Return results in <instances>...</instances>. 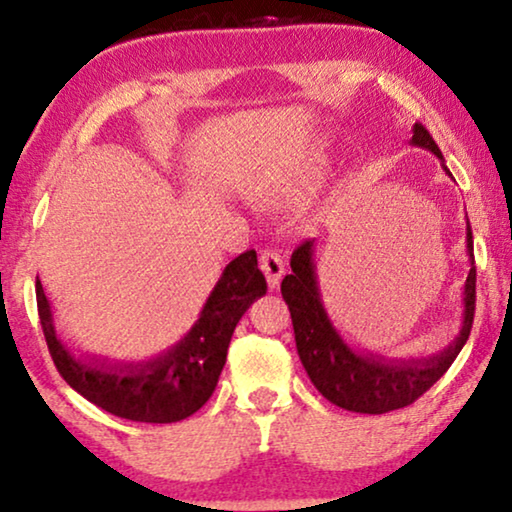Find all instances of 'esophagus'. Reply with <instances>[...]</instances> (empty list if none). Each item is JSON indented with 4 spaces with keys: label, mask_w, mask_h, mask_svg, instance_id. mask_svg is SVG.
Wrapping results in <instances>:
<instances>
[{
    "label": "esophagus",
    "mask_w": 512,
    "mask_h": 512,
    "mask_svg": "<svg viewBox=\"0 0 512 512\" xmlns=\"http://www.w3.org/2000/svg\"><path fill=\"white\" fill-rule=\"evenodd\" d=\"M261 270L265 279H268V286L272 291L279 289V282H282L284 277V261L282 256L277 254V251H263L261 254Z\"/></svg>",
    "instance_id": "34e87169"
}]
</instances>
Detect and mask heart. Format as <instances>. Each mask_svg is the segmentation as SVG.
Masks as SVG:
<instances>
[{"label": "heart", "instance_id": "b5f03b06", "mask_svg": "<svg viewBox=\"0 0 512 512\" xmlns=\"http://www.w3.org/2000/svg\"><path fill=\"white\" fill-rule=\"evenodd\" d=\"M326 153H314V156L307 160L303 170H300V174L296 177V186L298 188H314L321 181V177H324L326 172Z\"/></svg>", "mask_w": 512, "mask_h": 512}]
</instances>
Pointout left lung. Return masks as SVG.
<instances>
[{"mask_svg": "<svg viewBox=\"0 0 512 512\" xmlns=\"http://www.w3.org/2000/svg\"><path fill=\"white\" fill-rule=\"evenodd\" d=\"M412 146L431 151L440 160L445 174L443 153L426 132L422 123L412 125ZM452 177V174H450ZM466 256L471 263L464 293H461V324L459 333L443 352L429 356H408L391 359L368 349L349 345L345 335L333 324L328 314L314 263V240H307L293 251L291 275L282 279V296L289 305L293 333L300 363L319 394L338 408L361 415H384V412L405 408L415 403L426 389H431L445 370L457 359L461 347L471 335L475 314V261H473V233L466 216Z\"/></svg>", "mask_w": 512, "mask_h": 512, "instance_id": "obj_1", "label": "left lung"}]
</instances>
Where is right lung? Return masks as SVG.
<instances>
[{
  "label": "right lung",
  "mask_w": 512,
  "mask_h": 512,
  "mask_svg": "<svg viewBox=\"0 0 512 512\" xmlns=\"http://www.w3.org/2000/svg\"><path fill=\"white\" fill-rule=\"evenodd\" d=\"M265 289L256 251H244L223 268L191 331L165 352L142 361L76 354L58 335L39 279L37 307L48 352L69 387L116 417L172 424L191 417L214 394L237 321L254 300L265 296Z\"/></svg>",
  "instance_id": "1"
}]
</instances>
